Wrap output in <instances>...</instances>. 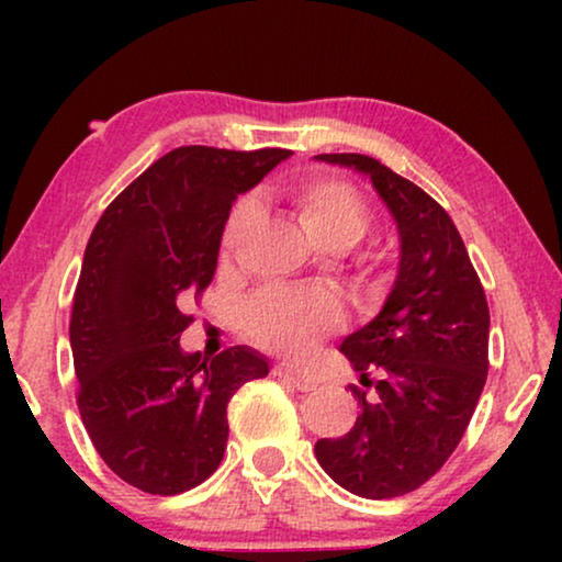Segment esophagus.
I'll use <instances>...</instances> for the list:
<instances>
[{"instance_id":"34e87169","label":"esophagus","mask_w":562,"mask_h":562,"mask_svg":"<svg viewBox=\"0 0 562 562\" xmlns=\"http://www.w3.org/2000/svg\"><path fill=\"white\" fill-rule=\"evenodd\" d=\"M273 375H279V379L289 381V383H294V386H296L299 391H312L314 386H317V381H314L310 373H304L302 368L289 366V363H279V366H276V368H273Z\"/></svg>"}]
</instances>
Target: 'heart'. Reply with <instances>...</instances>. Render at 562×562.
<instances>
[{
  "instance_id": "obj_1",
  "label": "heart",
  "mask_w": 562,
  "mask_h": 562,
  "mask_svg": "<svg viewBox=\"0 0 562 562\" xmlns=\"http://www.w3.org/2000/svg\"><path fill=\"white\" fill-rule=\"evenodd\" d=\"M299 225L317 248L348 250L368 233L371 212L363 196L345 181L310 179L296 181L289 191ZM252 222V204L240 202L229 214L225 248ZM340 302L329 291H263L245 310V329L258 345L283 356H299L322 335L340 325Z\"/></svg>"
}]
</instances>
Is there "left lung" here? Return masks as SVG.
I'll list each match as a JSON object with an SVG mask.
<instances>
[{
	"instance_id": "1",
	"label": "left lung",
	"mask_w": 562,
	"mask_h": 562,
	"mask_svg": "<svg viewBox=\"0 0 562 562\" xmlns=\"http://www.w3.org/2000/svg\"><path fill=\"white\" fill-rule=\"evenodd\" d=\"M325 164L371 179L398 229V268L381 312L340 345L368 395L350 432L317 440L329 479L363 498L419 488L458 448L488 373V304L450 214L360 153H322ZM376 381L370 379V373Z\"/></svg>"
}]
</instances>
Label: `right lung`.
Masks as SVG:
<instances>
[{
    "mask_svg": "<svg viewBox=\"0 0 562 562\" xmlns=\"http://www.w3.org/2000/svg\"><path fill=\"white\" fill-rule=\"evenodd\" d=\"M289 156L183 145L137 176L89 237L68 327L76 402L104 463L145 494L210 479L227 448V402L268 375L245 345L214 358L181 350V310L212 283L237 194Z\"/></svg>",
    "mask_w": 562,
    "mask_h": 562,
    "instance_id": "1",
    "label": "right lung"
}]
</instances>
